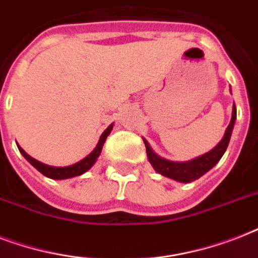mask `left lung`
Returning a JSON list of instances; mask_svg holds the SVG:
<instances>
[{"label":"left lung","mask_w":258,"mask_h":258,"mask_svg":"<svg viewBox=\"0 0 258 258\" xmlns=\"http://www.w3.org/2000/svg\"><path fill=\"white\" fill-rule=\"evenodd\" d=\"M237 119V109L236 105L233 104L232 111V119L230 123L226 127V131L224 134V138L221 139L220 143L210 150L209 153L200 155V157L194 158L191 161L186 162H174L165 159V158L159 157L158 154L154 153V150L151 149V146L149 145V142L143 138L146 146V153H147V158L154 170L159 172L161 175L167 176L170 179H174L176 182H182V183H190L192 180L198 179L201 176L206 174L209 170H212L214 166L220 162L222 155L225 154L226 149H228L229 142H230V137H232L233 127L236 123Z\"/></svg>","instance_id":"1"}]
</instances>
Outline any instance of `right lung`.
I'll list each match as a JSON object with an SVG mask.
<instances>
[{"instance_id": "obj_1", "label": "right lung", "mask_w": 258, "mask_h": 258, "mask_svg": "<svg viewBox=\"0 0 258 258\" xmlns=\"http://www.w3.org/2000/svg\"><path fill=\"white\" fill-rule=\"evenodd\" d=\"M112 128L113 123H111V124L104 130V133L100 135V139L97 142L96 147L92 150V153H89L84 159L79 161L78 163H75V165L71 166H66V167H56V166H49L45 165V163H41V162L37 161V159H34V158L30 157L29 154H26L18 145L17 147L18 150H20V153L22 154V157L25 158L26 161L29 162L34 169H37L38 171L41 172L42 175L48 176L50 179H68V178H74V176L82 175V174L88 171V170L96 163L97 158H99V155L101 154V150H103V145H104L105 139H107V137L111 134Z\"/></svg>"}]
</instances>
